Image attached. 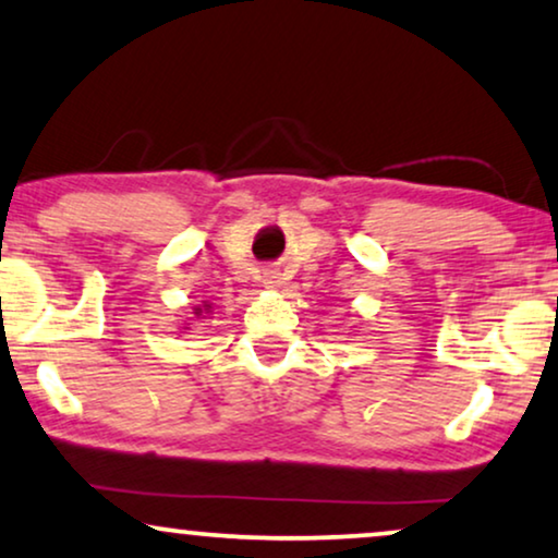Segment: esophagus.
<instances>
[{
	"label": "esophagus",
	"instance_id": "1",
	"mask_svg": "<svg viewBox=\"0 0 558 558\" xmlns=\"http://www.w3.org/2000/svg\"><path fill=\"white\" fill-rule=\"evenodd\" d=\"M271 279H274V277H269V284H274V281H271Z\"/></svg>",
	"mask_w": 558,
	"mask_h": 558
}]
</instances>
